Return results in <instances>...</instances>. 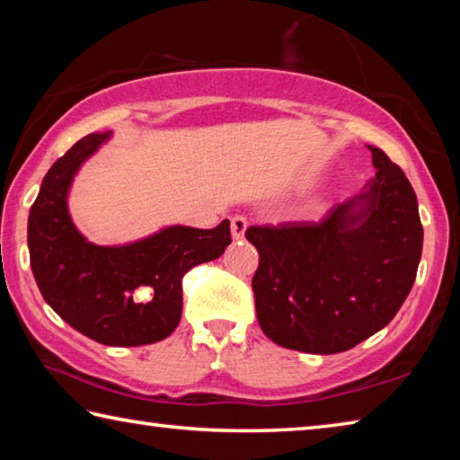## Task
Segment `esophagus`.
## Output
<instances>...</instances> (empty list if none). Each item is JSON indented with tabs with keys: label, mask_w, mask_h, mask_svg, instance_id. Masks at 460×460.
I'll list each match as a JSON object with an SVG mask.
<instances>
[{
	"label": "esophagus",
	"mask_w": 460,
	"mask_h": 460,
	"mask_svg": "<svg viewBox=\"0 0 460 460\" xmlns=\"http://www.w3.org/2000/svg\"><path fill=\"white\" fill-rule=\"evenodd\" d=\"M245 231H247V221L243 217H233L231 219V235L235 241L243 239L245 237Z\"/></svg>",
	"instance_id": "esophagus-1"
}]
</instances>
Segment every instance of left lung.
Masks as SVG:
<instances>
[{
  "instance_id": "8db88e82",
  "label": "left lung",
  "mask_w": 460,
  "mask_h": 460,
  "mask_svg": "<svg viewBox=\"0 0 460 460\" xmlns=\"http://www.w3.org/2000/svg\"><path fill=\"white\" fill-rule=\"evenodd\" d=\"M376 176L321 223L249 227L261 331L302 353H342L398 314L414 286L424 231L406 174L367 146Z\"/></svg>"
}]
</instances>
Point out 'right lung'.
Segmentation results:
<instances>
[{
    "mask_svg": "<svg viewBox=\"0 0 460 460\" xmlns=\"http://www.w3.org/2000/svg\"><path fill=\"white\" fill-rule=\"evenodd\" d=\"M89 134L54 162L28 217L30 266L46 305L84 337L107 347L166 339L182 316V276L221 258L229 219L215 229L168 225L121 245H97L68 211L75 176L111 139Z\"/></svg>",
    "mask_w": 460,
    "mask_h": 460,
    "instance_id": "obj_1",
    "label": "right lung"
}]
</instances>
